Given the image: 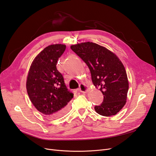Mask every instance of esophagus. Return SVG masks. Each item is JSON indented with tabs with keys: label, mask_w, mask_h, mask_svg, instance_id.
Wrapping results in <instances>:
<instances>
[{
	"label": "esophagus",
	"mask_w": 156,
	"mask_h": 156,
	"mask_svg": "<svg viewBox=\"0 0 156 156\" xmlns=\"http://www.w3.org/2000/svg\"><path fill=\"white\" fill-rule=\"evenodd\" d=\"M87 90H88V88H87V87L85 84H80V87L79 88V92H83V93H86L87 91Z\"/></svg>",
	"instance_id": "obj_1"
}]
</instances>
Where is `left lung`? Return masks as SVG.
Segmentation results:
<instances>
[{"instance_id": "obj_1", "label": "left lung", "mask_w": 156, "mask_h": 156, "mask_svg": "<svg viewBox=\"0 0 156 156\" xmlns=\"http://www.w3.org/2000/svg\"><path fill=\"white\" fill-rule=\"evenodd\" d=\"M71 49L88 66L93 84L103 95V102L94 107L96 112L104 116L117 114L126 104L129 88L123 64L111 51L92 42L73 45Z\"/></svg>"}]
</instances>
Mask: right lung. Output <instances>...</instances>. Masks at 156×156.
Listing matches in <instances>:
<instances>
[{"label": "right lung", "mask_w": 156, "mask_h": 156, "mask_svg": "<svg viewBox=\"0 0 156 156\" xmlns=\"http://www.w3.org/2000/svg\"><path fill=\"white\" fill-rule=\"evenodd\" d=\"M66 49L63 44L45 48L33 60L27 79V90L36 109L46 116L56 119L67 112L73 94L66 86L56 63Z\"/></svg>", "instance_id": "obj_1"}]
</instances>
